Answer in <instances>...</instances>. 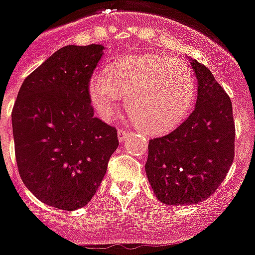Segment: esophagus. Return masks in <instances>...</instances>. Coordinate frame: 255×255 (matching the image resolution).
<instances>
[{
	"label": "esophagus",
	"instance_id": "obj_1",
	"mask_svg": "<svg viewBox=\"0 0 255 255\" xmlns=\"http://www.w3.org/2000/svg\"><path fill=\"white\" fill-rule=\"evenodd\" d=\"M128 136H129V132L126 131V129H123V128L118 131V137H119V141L123 142L124 140H126V138L128 137Z\"/></svg>",
	"mask_w": 255,
	"mask_h": 255
}]
</instances>
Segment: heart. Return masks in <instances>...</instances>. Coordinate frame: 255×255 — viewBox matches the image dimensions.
I'll use <instances>...</instances> for the list:
<instances>
[{
    "instance_id": "b5f03b06",
    "label": "heart",
    "mask_w": 255,
    "mask_h": 255,
    "mask_svg": "<svg viewBox=\"0 0 255 255\" xmlns=\"http://www.w3.org/2000/svg\"><path fill=\"white\" fill-rule=\"evenodd\" d=\"M195 77L181 60L162 55H134L94 74L89 94L97 113L113 117L126 95V107L137 127L163 132L181 123L191 110Z\"/></svg>"
}]
</instances>
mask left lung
<instances>
[{
  "instance_id": "left-lung-1",
  "label": "left lung",
  "mask_w": 255,
  "mask_h": 255,
  "mask_svg": "<svg viewBox=\"0 0 255 255\" xmlns=\"http://www.w3.org/2000/svg\"><path fill=\"white\" fill-rule=\"evenodd\" d=\"M195 110L170 133L149 140L145 171L158 200L169 206L206 200L224 181L235 158L229 95L196 60Z\"/></svg>"
}]
</instances>
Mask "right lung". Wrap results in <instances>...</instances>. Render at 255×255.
<instances>
[{
	"mask_svg": "<svg viewBox=\"0 0 255 255\" xmlns=\"http://www.w3.org/2000/svg\"><path fill=\"white\" fill-rule=\"evenodd\" d=\"M99 44L67 45L27 76L11 111L15 158L26 187L65 211L86 206L98 190L117 128L94 117L89 84Z\"/></svg>",
	"mask_w": 255,
	"mask_h": 255,
	"instance_id": "1",
	"label": "right lung"
}]
</instances>
